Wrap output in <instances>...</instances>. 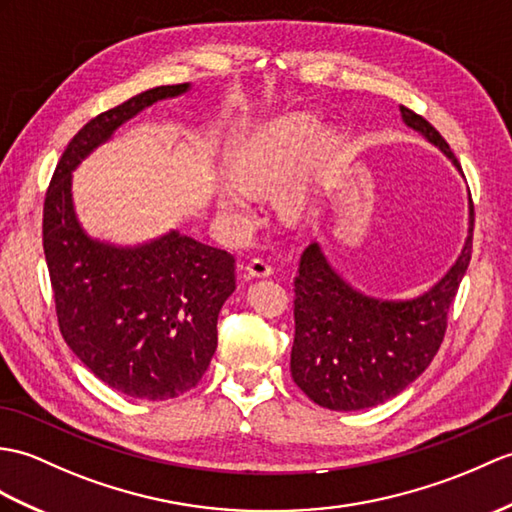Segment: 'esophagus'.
Here are the masks:
<instances>
[{"label": "esophagus", "mask_w": 512, "mask_h": 512, "mask_svg": "<svg viewBox=\"0 0 512 512\" xmlns=\"http://www.w3.org/2000/svg\"><path fill=\"white\" fill-rule=\"evenodd\" d=\"M246 272H248V277H270L272 266H270V261L264 257H253L246 264Z\"/></svg>", "instance_id": "34e87169"}]
</instances>
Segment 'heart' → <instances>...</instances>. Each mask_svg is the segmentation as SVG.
<instances>
[{
  "label": "heart",
  "mask_w": 512,
  "mask_h": 512,
  "mask_svg": "<svg viewBox=\"0 0 512 512\" xmlns=\"http://www.w3.org/2000/svg\"><path fill=\"white\" fill-rule=\"evenodd\" d=\"M316 128L318 124L312 117H285V120L268 126L264 133L253 137L235 154L231 170L237 183H224L218 192V207L235 229L251 227L257 213L251 192H261V189H270L285 181L294 163L303 157V152L310 146ZM320 159H323V152H320ZM316 168L318 163H314L299 181L283 189L285 205H301L307 181L305 176H310Z\"/></svg>",
  "instance_id": "b5f03b06"
}]
</instances>
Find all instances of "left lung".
Here are the masks:
<instances>
[{
	"instance_id": "1",
	"label": "left lung",
	"mask_w": 512,
	"mask_h": 512,
	"mask_svg": "<svg viewBox=\"0 0 512 512\" xmlns=\"http://www.w3.org/2000/svg\"><path fill=\"white\" fill-rule=\"evenodd\" d=\"M401 117L441 148L460 170L443 135L408 106ZM469 237L458 261L430 292L412 301H377L344 283L318 244L301 255L294 277V384L327 410L373 408L397 397L438 353L447 314L471 261L473 200Z\"/></svg>"
}]
</instances>
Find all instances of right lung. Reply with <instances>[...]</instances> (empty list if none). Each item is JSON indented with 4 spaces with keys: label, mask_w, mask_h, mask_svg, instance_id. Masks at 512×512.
<instances>
[{
    "label": "right lung",
    "mask_w": 512,
    "mask_h": 512,
    "mask_svg": "<svg viewBox=\"0 0 512 512\" xmlns=\"http://www.w3.org/2000/svg\"><path fill=\"white\" fill-rule=\"evenodd\" d=\"M187 89L154 87L93 117L67 144L43 202L61 334L95 377L133 399H174L198 386L235 290V257L178 231L137 248L91 240L71 207V170L130 117Z\"/></svg>",
    "instance_id": "add662e5"
}]
</instances>
